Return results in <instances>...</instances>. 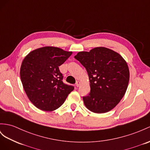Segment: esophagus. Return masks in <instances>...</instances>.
<instances>
[{
	"mask_svg": "<svg viewBox=\"0 0 150 150\" xmlns=\"http://www.w3.org/2000/svg\"><path fill=\"white\" fill-rule=\"evenodd\" d=\"M80 82L77 81V82H76V83H75V86H76V87H79V86H80Z\"/></svg>",
	"mask_w": 150,
	"mask_h": 150,
	"instance_id": "1",
	"label": "esophagus"
}]
</instances>
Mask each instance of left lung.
<instances>
[{"instance_id":"1","label":"left lung","mask_w":150,"mask_h":150,"mask_svg":"<svg viewBox=\"0 0 150 150\" xmlns=\"http://www.w3.org/2000/svg\"><path fill=\"white\" fill-rule=\"evenodd\" d=\"M87 71L91 91L83 97L87 109L96 113L109 112L120 101L129 81V70L124 59L112 49L99 47L75 56Z\"/></svg>"}]
</instances>
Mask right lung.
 <instances>
[{"instance_id": "right-lung-1", "label": "right lung", "mask_w": 150, "mask_h": 150, "mask_svg": "<svg viewBox=\"0 0 150 150\" xmlns=\"http://www.w3.org/2000/svg\"><path fill=\"white\" fill-rule=\"evenodd\" d=\"M72 52L58 47H44L30 52L23 61L20 77L30 101L37 108L54 111L62 105L74 87L63 82L59 67Z\"/></svg>"}]
</instances>
